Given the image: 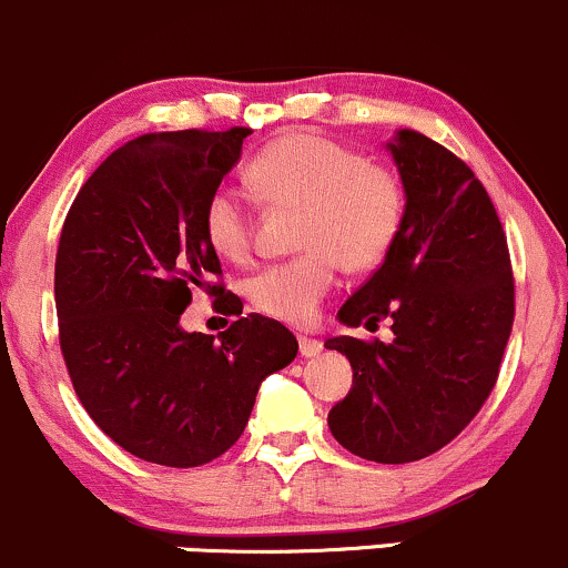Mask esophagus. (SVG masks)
I'll use <instances>...</instances> for the list:
<instances>
[{
	"label": "esophagus",
	"instance_id": "1",
	"mask_svg": "<svg viewBox=\"0 0 568 568\" xmlns=\"http://www.w3.org/2000/svg\"><path fill=\"white\" fill-rule=\"evenodd\" d=\"M297 343H301V354L303 356H316L318 352H322V343H318L316 337L301 335V337H297Z\"/></svg>",
	"mask_w": 568,
	"mask_h": 568
}]
</instances>
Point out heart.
Returning a JSON list of instances; mask_svg holds the SVG:
<instances>
[{"label":"heart","instance_id":"heart-1","mask_svg":"<svg viewBox=\"0 0 568 568\" xmlns=\"http://www.w3.org/2000/svg\"><path fill=\"white\" fill-rule=\"evenodd\" d=\"M254 193L271 206H301L295 244L301 254L265 267L250 282L260 314L311 324L335 286L341 263L367 271L392 252L403 227L405 195L384 165L314 133H290L267 144L246 169ZM212 250L241 263L252 250V220L241 195L220 187L203 209Z\"/></svg>","mask_w":568,"mask_h":568}]
</instances>
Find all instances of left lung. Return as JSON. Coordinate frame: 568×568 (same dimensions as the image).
Segmentation results:
<instances>
[{
  "instance_id": "obj_1",
  "label": "left lung",
  "mask_w": 568,
  "mask_h": 568,
  "mask_svg": "<svg viewBox=\"0 0 568 568\" xmlns=\"http://www.w3.org/2000/svg\"><path fill=\"white\" fill-rule=\"evenodd\" d=\"M405 187L397 241L343 303L348 327L392 318V343L341 335L354 386L329 410V432L354 456L407 464L448 445L499 378L513 333L507 235L486 187L462 158L418 131L386 144Z\"/></svg>"
}]
</instances>
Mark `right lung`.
<instances>
[{"mask_svg": "<svg viewBox=\"0 0 568 568\" xmlns=\"http://www.w3.org/2000/svg\"><path fill=\"white\" fill-rule=\"evenodd\" d=\"M252 129L144 133L88 176L55 254V311L69 378L120 448L201 467L244 435L257 388L297 356L276 318L241 316L203 233V209ZM195 285L239 320L213 336L179 324Z\"/></svg>", "mask_w": 568, "mask_h": 568, "instance_id": "right-lung-1", "label": "right lung"}]
</instances>
